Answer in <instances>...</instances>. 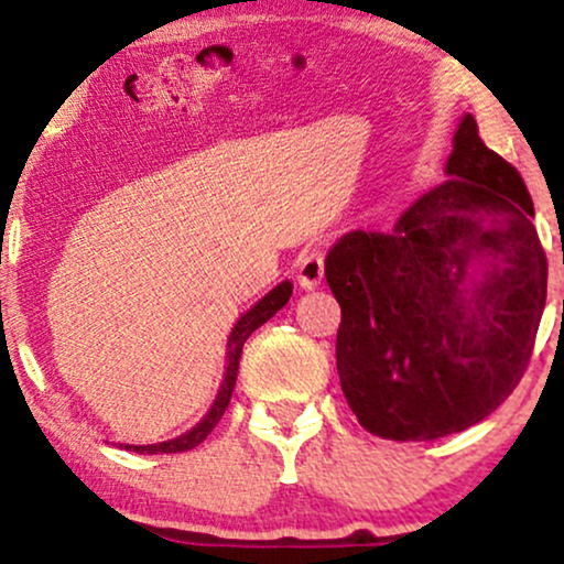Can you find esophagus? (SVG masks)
Listing matches in <instances>:
<instances>
[{
  "label": "esophagus",
  "mask_w": 564,
  "mask_h": 564,
  "mask_svg": "<svg viewBox=\"0 0 564 564\" xmlns=\"http://www.w3.org/2000/svg\"><path fill=\"white\" fill-rule=\"evenodd\" d=\"M326 254H323L321 243L304 246L302 254L296 257V281H300L302 289H315L323 281V273H326Z\"/></svg>",
  "instance_id": "esophagus-1"
}]
</instances>
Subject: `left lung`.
Returning a JSON list of instances; mask_svg holds the SVG:
<instances>
[{"label": "left lung", "instance_id": "8db88e82", "mask_svg": "<svg viewBox=\"0 0 564 564\" xmlns=\"http://www.w3.org/2000/svg\"><path fill=\"white\" fill-rule=\"evenodd\" d=\"M448 183L394 230H352L326 257L341 307L336 368L347 405L384 440H437L482 422L520 384L546 304V254L520 172L475 116L453 138ZM471 259L484 281L463 289Z\"/></svg>", "mask_w": 564, "mask_h": 564}]
</instances>
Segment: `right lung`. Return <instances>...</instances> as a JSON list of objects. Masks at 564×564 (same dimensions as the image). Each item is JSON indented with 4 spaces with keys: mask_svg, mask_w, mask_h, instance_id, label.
<instances>
[{
    "mask_svg": "<svg viewBox=\"0 0 564 564\" xmlns=\"http://www.w3.org/2000/svg\"><path fill=\"white\" fill-rule=\"evenodd\" d=\"M291 296V283L283 281L281 286H275L270 291L268 296H262L260 302L254 304V307L249 310V313L241 315V321L236 323V328H232L230 339H228V371H225V381H223V390H219L215 405H212V411L206 413V419L200 422L198 426H193L191 432H185L183 437H174L170 443H156V445H124L127 451H138V453H183V451H191L196 448L198 443H204L206 437L212 435V430H215L219 419H223L225 408H228L230 398H232V390H236V377H238V360H241V349L246 345V339H249L251 334L257 332V328L262 326V323H268L278 310L283 307V304L289 302Z\"/></svg>",
    "mask_w": 564,
    "mask_h": 564,
    "instance_id": "right-lung-1",
    "label": "right lung"
}]
</instances>
